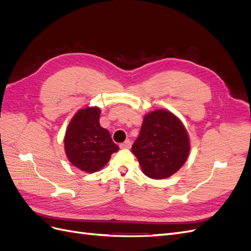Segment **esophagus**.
<instances>
[{"label": "esophagus", "mask_w": 251, "mask_h": 251, "mask_svg": "<svg viewBox=\"0 0 251 251\" xmlns=\"http://www.w3.org/2000/svg\"><path fill=\"white\" fill-rule=\"evenodd\" d=\"M119 147H120V149H131V147H132V142H131V140H126L125 142H123V143H120L119 144Z\"/></svg>", "instance_id": "34e87169"}]
</instances>
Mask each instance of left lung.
I'll list each match as a JSON object with an SVG mask.
<instances>
[{
	"label": "left lung",
	"instance_id": "left-lung-1",
	"mask_svg": "<svg viewBox=\"0 0 251 251\" xmlns=\"http://www.w3.org/2000/svg\"><path fill=\"white\" fill-rule=\"evenodd\" d=\"M189 149L187 132L181 121L169 111L157 110L144 116L132 151L144 175L164 179L180 170Z\"/></svg>",
	"mask_w": 251,
	"mask_h": 251
}]
</instances>
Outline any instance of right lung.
<instances>
[{
	"label": "right lung",
	"mask_w": 251,
	"mask_h": 251,
	"mask_svg": "<svg viewBox=\"0 0 251 251\" xmlns=\"http://www.w3.org/2000/svg\"><path fill=\"white\" fill-rule=\"evenodd\" d=\"M100 109L79 110L72 118L65 135V151L69 161L82 172L102 169L111 155L119 150L108 130L100 125Z\"/></svg>",
	"instance_id": "add662e5"
}]
</instances>
